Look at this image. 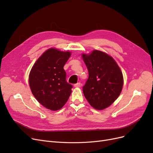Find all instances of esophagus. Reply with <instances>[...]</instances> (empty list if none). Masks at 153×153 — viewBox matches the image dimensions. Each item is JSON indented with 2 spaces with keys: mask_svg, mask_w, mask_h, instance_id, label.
I'll list each match as a JSON object with an SVG mask.
<instances>
[{
  "mask_svg": "<svg viewBox=\"0 0 153 153\" xmlns=\"http://www.w3.org/2000/svg\"><path fill=\"white\" fill-rule=\"evenodd\" d=\"M80 86H81V84L80 82H78V83H77V84H75V85H74V87H80Z\"/></svg>",
  "mask_w": 153,
  "mask_h": 153,
  "instance_id": "34e87169",
  "label": "esophagus"
}]
</instances>
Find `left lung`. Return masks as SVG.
<instances>
[{"mask_svg":"<svg viewBox=\"0 0 153 153\" xmlns=\"http://www.w3.org/2000/svg\"><path fill=\"white\" fill-rule=\"evenodd\" d=\"M89 72V78L83 87L88 102L96 110L108 107L121 94L123 86V73L115 60L100 50L82 54Z\"/></svg>","mask_w":153,"mask_h":153,"instance_id":"8db88e82","label":"left lung"}]
</instances>
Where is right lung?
<instances>
[{
	"mask_svg": "<svg viewBox=\"0 0 153 153\" xmlns=\"http://www.w3.org/2000/svg\"><path fill=\"white\" fill-rule=\"evenodd\" d=\"M70 56V52L51 48L41 55L30 70L29 82L32 94L51 110L61 109L71 93L73 86L66 82L63 68Z\"/></svg>",
	"mask_w": 153,
	"mask_h": 153,
	"instance_id": "1",
	"label": "right lung"
}]
</instances>
